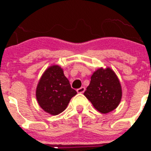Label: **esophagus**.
<instances>
[{
    "label": "esophagus",
    "mask_w": 151,
    "mask_h": 151,
    "mask_svg": "<svg viewBox=\"0 0 151 151\" xmlns=\"http://www.w3.org/2000/svg\"><path fill=\"white\" fill-rule=\"evenodd\" d=\"M85 90V87H81L80 88L77 89V92L78 93H83Z\"/></svg>",
    "instance_id": "34e87169"
}]
</instances>
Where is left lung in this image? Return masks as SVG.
Listing matches in <instances>:
<instances>
[{"label": "left lung", "mask_w": 151, "mask_h": 151, "mask_svg": "<svg viewBox=\"0 0 151 151\" xmlns=\"http://www.w3.org/2000/svg\"><path fill=\"white\" fill-rule=\"evenodd\" d=\"M84 95L96 110L107 113L115 110L122 98L120 82L110 68L97 69L91 77V82Z\"/></svg>", "instance_id": "8db88e82"}]
</instances>
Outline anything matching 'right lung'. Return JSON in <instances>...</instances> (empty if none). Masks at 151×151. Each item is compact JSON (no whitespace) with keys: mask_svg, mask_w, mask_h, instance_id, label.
<instances>
[{"mask_svg":"<svg viewBox=\"0 0 151 151\" xmlns=\"http://www.w3.org/2000/svg\"><path fill=\"white\" fill-rule=\"evenodd\" d=\"M76 94L59 66H51L47 69L36 88L38 104L45 112L54 116L62 113Z\"/></svg>","mask_w":151,"mask_h":151,"instance_id":"right-lung-1","label":"right lung"}]
</instances>
